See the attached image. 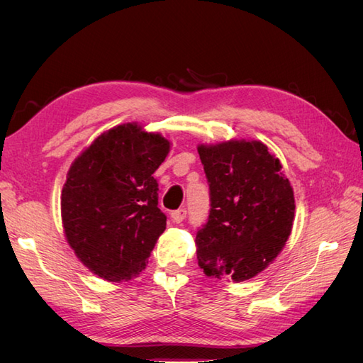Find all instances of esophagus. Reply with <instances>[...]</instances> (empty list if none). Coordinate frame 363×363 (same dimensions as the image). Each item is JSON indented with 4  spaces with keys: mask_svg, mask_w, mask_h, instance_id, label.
Listing matches in <instances>:
<instances>
[{
    "mask_svg": "<svg viewBox=\"0 0 363 363\" xmlns=\"http://www.w3.org/2000/svg\"><path fill=\"white\" fill-rule=\"evenodd\" d=\"M186 215H188V212H186V208H179V211H174V212L171 213V218H172L174 223L180 224L182 221H184Z\"/></svg>",
    "mask_w": 363,
    "mask_h": 363,
    "instance_id": "obj_1",
    "label": "esophagus"
}]
</instances>
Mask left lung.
<instances>
[{
    "mask_svg": "<svg viewBox=\"0 0 363 363\" xmlns=\"http://www.w3.org/2000/svg\"><path fill=\"white\" fill-rule=\"evenodd\" d=\"M211 215L196 233L206 276L245 281L276 259L291 236L295 199L281 163L260 140L200 144Z\"/></svg>",
    "mask_w": 363,
    "mask_h": 363,
    "instance_id": "8db88e82",
    "label": "left lung"
}]
</instances>
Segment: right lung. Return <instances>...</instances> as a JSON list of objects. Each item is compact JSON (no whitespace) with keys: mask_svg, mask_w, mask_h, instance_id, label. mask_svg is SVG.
<instances>
[{"mask_svg":"<svg viewBox=\"0 0 363 363\" xmlns=\"http://www.w3.org/2000/svg\"><path fill=\"white\" fill-rule=\"evenodd\" d=\"M169 148L160 133L127 123L103 131L72 162L60 195L63 233L103 280L138 277L167 228L152 174Z\"/></svg>","mask_w":363,"mask_h":363,"instance_id":"right-lung-1","label":"right lung"}]
</instances>
